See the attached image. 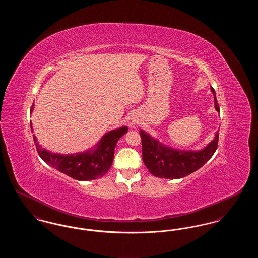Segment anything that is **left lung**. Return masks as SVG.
Listing matches in <instances>:
<instances>
[{
	"label": "left lung",
	"mask_w": 258,
	"mask_h": 258,
	"mask_svg": "<svg viewBox=\"0 0 258 258\" xmlns=\"http://www.w3.org/2000/svg\"><path fill=\"white\" fill-rule=\"evenodd\" d=\"M215 109L220 107L213 87ZM142 141V159L149 172L156 177L164 179H180L202 167L208 161L218 148L219 131L214 139L201 150H180L166 146L145 131L139 132Z\"/></svg>",
	"instance_id": "1"
}]
</instances>
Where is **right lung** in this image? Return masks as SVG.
I'll return each mask as SVG.
<instances>
[{
	"label": "right lung",
	"instance_id": "right-lung-1",
	"mask_svg": "<svg viewBox=\"0 0 258 258\" xmlns=\"http://www.w3.org/2000/svg\"><path fill=\"white\" fill-rule=\"evenodd\" d=\"M34 104L31 112H33ZM33 132V125L31 123ZM127 126L109 131L98 143L83 153L63 155L52 153L42 147L36 135H33L39 157L47 164L73 179L78 181H92L104 176L112 165L115 146L119 139L127 133Z\"/></svg>",
	"mask_w": 258,
	"mask_h": 258
}]
</instances>
